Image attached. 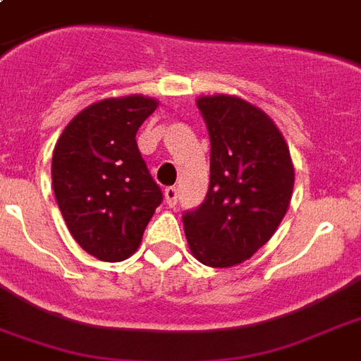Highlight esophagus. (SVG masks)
Here are the masks:
<instances>
[{
	"label": "esophagus",
	"mask_w": 361,
	"mask_h": 361,
	"mask_svg": "<svg viewBox=\"0 0 361 361\" xmlns=\"http://www.w3.org/2000/svg\"><path fill=\"white\" fill-rule=\"evenodd\" d=\"M178 198H180V192H178L176 187H166V189H164V200H166V204H169L170 208H176Z\"/></svg>",
	"instance_id": "1"
}]
</instances>
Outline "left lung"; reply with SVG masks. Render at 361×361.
Here are the masks:
<instances>
[{
    "label": "left lung",
    "instance_id": "8db88e82",
    "mask_svg": "<svg viewBox=\"0 0 361 361\" xmlns=\"http://www.w3.org/2000/svg\"><path fill=\"white\" fill-rule=\"evenodd\" d=\"M197 106L212 142L209 189L183 215V228L198 262L231 268L274 236L290 204L294 166L277 125L255 104L206 95Z\"/></svg>",
    "mask_w": 361,
    "mask_h": 361
}]
</instances>
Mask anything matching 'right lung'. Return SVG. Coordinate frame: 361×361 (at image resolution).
<instances>
[{
    "label": "right lung",
    "mask_w": 361,
    "mask_h": 361,
    "mask_svg": "<svg viewBox=\"0 0 361 361\" xmlns=\"http://www.w3.org/2000/svg\"><path fill=\"white\" fill-rule=\"evenodd\" d=\"M157 109L144 95L103 99L76 114L52 155V187L76 243L104 262L138 249L163 202L138 146L136 130Z\"/></svg>",
    "instance_id": "1"
}]
</instances>
